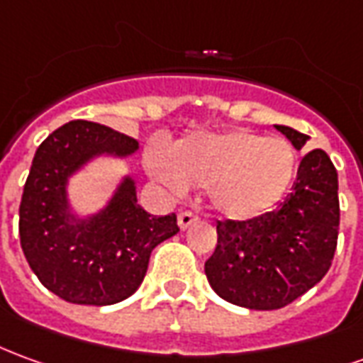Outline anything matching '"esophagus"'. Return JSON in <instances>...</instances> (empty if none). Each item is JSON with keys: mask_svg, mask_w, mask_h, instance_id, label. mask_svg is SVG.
<instances>
[{"mask_svg": "<svg viewBox=\"0 0 363 363\" xmlns=\"http://www.w3.org/2000/svg\"><path fill=\"white\" fill-rule=\"evenodd\" d=\"M196 214L194 212H190V210H181L179 212V225H181V230H186L189 225H192L196 222Z\"/></svg>", "mask_w": 363, "mask_h": 363, "instance_id": "34e87169", "label": "esophagus"}]
</instances>
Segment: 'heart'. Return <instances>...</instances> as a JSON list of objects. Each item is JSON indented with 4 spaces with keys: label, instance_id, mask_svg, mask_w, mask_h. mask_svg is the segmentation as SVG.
<instances>
[{
    "label": "heart",
    "instance_id": "heart-1",
    "mask_svg": "<svg viewBox=\"0 0 363 363\" xmlns=\"http://www.w3.org/2000/svg\"><path fill=\"white\" fill-rule=\"evenodd\" d=\"M147 169L167 189H206L210 202L232 220L267 212L285 194L295 174V151L287 139L263 138L247 129H225L182 139L169 155L147 149Z\"/></svg>",
    "mask_w": 363,
    "mask_h": 363
}]
</instances>
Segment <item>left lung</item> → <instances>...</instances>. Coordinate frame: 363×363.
Returning a JSON list of instances; mask_svg holds the SVG:
<instances>
[{"mask_svg":"<svg viewBox=\"0 0 363 363\" xmlns=\"http://www.w3.org/2000/svg\"><path fill=\"white\" fill-rule=\"evenodd\" d=\"M295 149L305 133L275 125ZM338 173L323 149L298 164L285 202L253 220L218 222V243L204 263L208 283L232 305L275 311L305 295L328 273L338 243Z\"/></svg>","mask_w":363,"mask_h":363,"instance_id":"8db88e82","label":"left lung"}]
</instances>
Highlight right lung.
<instances>
[{"label": "right lung", "instance_id": "add662e5", "mask_svg": "<svg viewBox=\"0 0 363 363\" xmlns=\"http://www.w3.org/2000/svg\"><path fill=\"white\" fill-rule=\"evenodd\" d=\"M135 149L138 141L125 133L74 120L52 131L33 157L19 206L21 247L40 283L68 303L106 306L133 295L155 245L179 232L177 214L153 216L139 206L131 179L90 220L74 224L68 214L65 186L78 167L100 153Z\"/></svg>", "mask_w": 363, "mask_h": 363}]
</instances>
